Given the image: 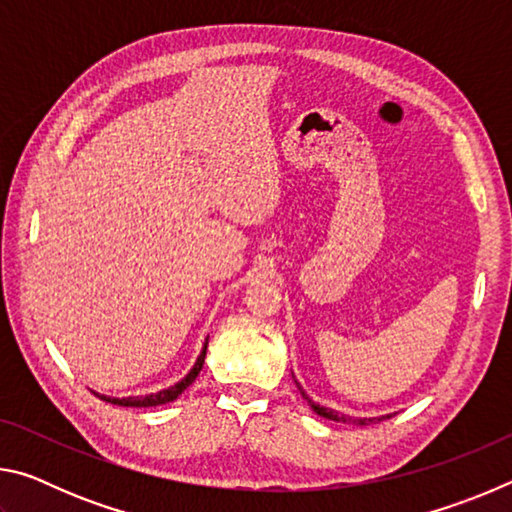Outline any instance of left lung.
<instances>
[{
	"instance_id": "1",
	"label": "left lung",
	"mask_w": 512,
	"mask_h": 512,
	"mask_svg": "<svg viewBox=\"0 0 512 512\" xmlns=\"http://www.w3.org/2000/svg\"><path fill=\"white\" fill-rule=\"evenodd\" d=\"M298 391L302 393V397H305V400L311 404V409H314L320 418H327V420H334V422H348L350 418L348 415H343V413H336V411H332V409H325V406H320V404H314L309 400V397L305 395V391H302V388L298 386ZM391 418V415H381V418H354V424H375V422H381V420H388Z\"/></svg>"
}]
</instances>
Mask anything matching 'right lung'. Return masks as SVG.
Instances as JSON below:
<instances>
[{"label":"right lung","instance_id":"right-lung-1","mask_svg":"<svg viewBox=\"0 0 512 512\" xmlns=\"http://www.w3.org/2000/svg\"><path fill=\"white\" fill-rule=\"evenodd\" d=\"M205 352H207V345L203 348L201 357H198L192 372H189V375L183 381H178L176 386L167 388V391H160V393H153V395H144V397H121V400H117V397H106V395H97V397H101L103 402H110V404H117V406H160V404H169V402L176 400L180 393L187 391V388L192 386V381L198 377V372H201V368H203Z\"/></svg>","mask_w":512,"mask_h":512}]
</instances>
